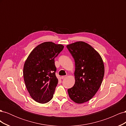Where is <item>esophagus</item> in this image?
<instances>
[{
  "label": "esophagus",
  "instance_id": "obj_1",
  "mask_svg": "<svg viewBox=\"0 0 126 126\" xmlns=\"http://www.w3.org/2000/svg\"><path fill=\"white\" fill-rule=\"evenodd\" d=\"M66 78V76H62V77H61V78H62V79H65Z\"/></svg>",
  "mask_w": 126,
  "mask_h": 126
}]
</instances>
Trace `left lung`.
Wrapping results in <instances>:
<instances>
[{"label": "left lung", "mask_w": 126, "mask_h": 126, "mask_svg": "<svg viewBox=\"0 0 126 126\" xmlns=\"http://www.w3.org/2000/svg\"><path fill=\"white\" fill-rule=\"evenodd\" d=\"M75 62L74 86L68 89L71 99L77 104L88 101L98 91L105 74L99 54L90 45L77 41L67 45Z\"/></svg>", "instance_id": "obj_1"}]
</instances>
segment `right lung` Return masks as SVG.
<instances>
[{
	"label": "right lung",
	"mask_w": 126,
	"mask_h": 126,
	"mask_svg": "<svg viewBox=\"0 0 126 126\" xmlns=\"http://www.w3.org/2000/svg\"><path fill=\"white\" fill-rule=\"evenodd\" d=\"M64 48L63 45L45 42L34 48L25 61L23 76L30 96L40 104L51 100L58 82L55 58Z\"/></svg>",
	"instance_id": "right-lung-1"
}]
</instances>
